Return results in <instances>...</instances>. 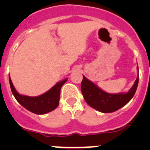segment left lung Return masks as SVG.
Instances as JSON below:
<instances>
[{"label": "left lung", "instance_id": "left-lung-1", "mask_svg": "<svg viewBox=\"0 0 150 150\" xmlns=\"http://www.w3.org/2000/svg\"><path fill=\"white\" fill-rule=\"evenodd\" d=\"M139 83L137 77L133 87L126 93L111 94L101 90L95 84L83 75L81 92L89 106L102 112H112L125 105L135 94Z\"/></svg>", "mask_w": 150, "mask_h": 150}]
</instances>
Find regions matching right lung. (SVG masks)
Wrapping results in <instances>:
<instances>
[{
	"mask_svg": "<svg viewBox=\"0 0 150 150\" xmlns=\"http://www.w3.org/2000/svg\"><path fill=\"white\" fill-rule=\"evenodd\" d=\"M8 78H9L11 90L15 99L25 109L38 115L46 114L55 110L58 107L59 104L60 90H61L62 86L67 81V78L61 82H59L54 87L51 88L48 91L40 96L31 97V96H22L18 93L13 87L10 75Z\"/></svg>",
	"mask_w": 150,
	"mask_h": 150,
	"instance_id": "1",
	"label": "right lung"
}]
</instances>
